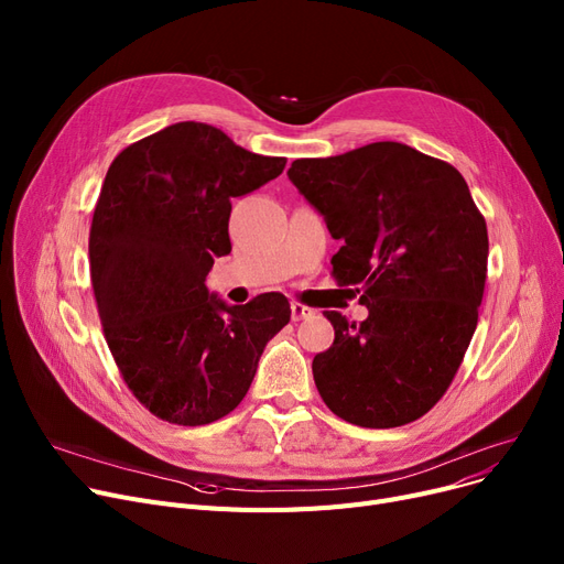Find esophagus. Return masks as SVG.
I'll list each match as a JSON object with an SVG mask.
<instances>
[{"label": "esophagus", "instance_id": "1", "mask_svg": "<svg viewBox=\"0 0 564 564\" xmlns=\"http://www.w3.org/2000/svg\"><path fill=\"white\" fill-rule=\"evenodd\" d=\"M290 311H292V319L294 322H300V319H304V317H311L315 311L313 308H308V306H304V304H300V302H292L290 304Z\"/></svg>", "mask_w": 564, "mask_h": 564}]
</instances>
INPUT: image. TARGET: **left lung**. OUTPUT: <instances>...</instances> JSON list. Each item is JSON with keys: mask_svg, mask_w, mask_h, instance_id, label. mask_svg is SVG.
Segmentation results:
<instances>
[{"mask_svg": "<svg viewBox=\"0 0 564 564\" xmlns=\"http://www.w3.org/2000/svg\"><path fill=\"white\" fill-rule=\"evenodd\" d=\"M288 177L327 221L338 285H357L364 322L327 311L334 345L313 359L338 419L372 430L416 421L448 391L478 327L487 224L462 173L398 141L294 160Z\"/></svg>", "mask_w": 564, "mask_h": 564, "instance_id": "8db88e82", "label": "left lung"}]
</instances>
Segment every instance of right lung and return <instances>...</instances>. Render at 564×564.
I'll return each instance as SVG.
<instances>
[{"label":"right lung","instance_id":"1","mask_svg":"<svg viewBox=\"0 0 564 564\" xmlns=\"http://www.w3.org/2000/svg\"><path fill=\"white\" fill-rule=\"evenodd\" d=\"M264 158L205 123H175L111 162L88 235L105 340L132 395L158 419L196 427L247 395L260 354L290 322L281 292L228 306L205 288L230 253V198L274 181Z\"/></svg>","mask_w":564,"mask_h":564}]
</instances>
